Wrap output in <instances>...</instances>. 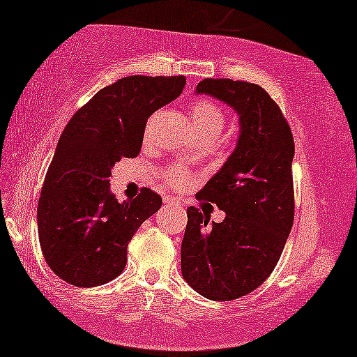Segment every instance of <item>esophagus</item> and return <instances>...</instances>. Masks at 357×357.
I'll list each match as a JSON object with an SVG mask.
<instances>
[{
    "mask_svg": "<svg viewBox=\"0 0 357 357\" xmlns=\"http://www.w3.org/2000/svg\"><path fill=\"white\" fill-rule=\"evenodd\" d=\"M162 201H164V204H166V206H180L178 199H177V197H174V196H164Z\"/></svg>",
    "mask_w": 357,
    "mask_h": 357,
    "instance_id": "34e87169",
    "label": "esophagus"
}]
</instances>
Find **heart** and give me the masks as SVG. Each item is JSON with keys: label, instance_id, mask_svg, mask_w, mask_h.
Masks as SVG:
<instances>
[{"label": "heart", "instance_id": "1", "mask_svg": "<svg viewBox=\"0 0 357 357\" xmlns=\"http://www.w3.org/2000/svg\"><path fill=\"white\" fill-rule=\"evenodd\" d=\"M190 118L193 123L197 137L201 140H215L220 135L225 126L223 109L212 100H196L190 108ZM167 183L172 186L185 185L190 180V174L186 169L174 166L167 171Z\"/></svg>", "mask_w": 357, "mask_h": 357}]
</instances>
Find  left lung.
<instances>
[{
  "label": "left lung",
  "mask_w": 357,
  "mask_h": 357,
  "mask_svg": "<svg viewBox=\"0 0 357 357\" xmlns=\"http://www.w3.org/2000/svg\"><path fill=\"white\" fill-rule=\"evenodd\" d=\"M197 94L218 98L239 114L234 151L197 199L227 213L215 223L188 207L182 274L202 297L228 301L250 294L273 273L294 225L292 130L278 103L259 84L202 79Z\"/></svg>",
  "instance_id": "1"
}]
</instances>
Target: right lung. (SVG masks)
Segmentation results:
<instances>
[{
    "label": "right lung",
    "instance_id": "1",
    "mask_svg": "<svg viewBox=\"0 0 357 357\" xmlns=\"http://www.w3.org/2000/svg\"><path fill=\"white\" fill-rule=\"evenodd\" d=\"M185 76H126L103 87L63 129L38 202V236L45 260L60 279L96 287L118 278L128 244L161 196L142 188L118 202L112 169L140 153L148 118L182 94Z\"/></svg>",
    "mask_w": 357,
    "mask_h": 357
}]
</instances>
